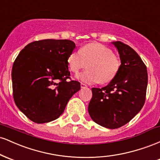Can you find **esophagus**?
I'll return each mask as SVG.
<instances>
[{
  "label": "esophagus",
  "instance_id": "obj_1",
  "mask_svg": "<svg viewBox=\"0 0 160 160\" xmlns=\"http://www.w3.org/2000/svg\"><path fill=\"white\" fill-rule=\"evenodd\" d=\"M80 86H81V88H82V89H85V88L87 87V85L85 83H82V82H81V83H80Z\"/></svg>",
  "mask_w": 160,
  "mask_h": 160
}]
</instances>
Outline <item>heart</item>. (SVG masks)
I'll return each instance as SVG.
<instances>
[{
  "mask_svg": "<svg viewBox=\"0 0 160 160\" xmlns=\"http://www.w3.org/2000/svg\"><path fill=\"white\" fill-rule=\"evenodd\" d=\"M68 65L71 72L77 74L87 65V71L76 76L88 84L111 82L118 74L120 60L113 51L101 43H89L79 50L71 52L68 57Z\"/></svg>",
  "mask_w": 160,
  "mask_h": 160,
  "instance_id": "heart-1",
  "label": "heart"
}]
</instances>
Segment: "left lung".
<instances>
[{
    "label": "left lung",
    "instance_id": "1",
    "mask_svg": "<svg viewBox=\"0 0 160 160\" xmlns=\"http://www.w3.org/2000/svg\"><path fill=\"white\" fill-rule=\"evenodd\" d=\"M112 43L120 54V70L108 86L92 89L88 111L95 122L113 129L129 122L143 108L148 78L146 65L132 47L120 41Z\"/></svg>",
    "mask_w": 160,
    "mask_h": 160
}]
</instances>
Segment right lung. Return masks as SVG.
<instances>
[{"instance_id":"right-lung-1","label":"right lung","mask_w":160,"mask_h":160,"mask_svg":"<svg viewBox=\"0 0 160 160\" xmlns=\"http://www.w3.org/2000/svg\"><path fill=\"white\" fill-rule=\"evenodd\" d=\"M75 47L69 40H38L16 57L12 69L13 98L29 120L36 123L56 120L80 89V82L71 80L67 62Z\"/></svg>"}]
</instances>
